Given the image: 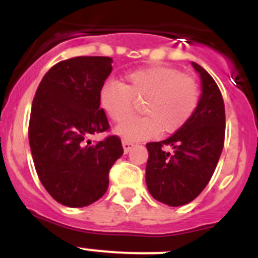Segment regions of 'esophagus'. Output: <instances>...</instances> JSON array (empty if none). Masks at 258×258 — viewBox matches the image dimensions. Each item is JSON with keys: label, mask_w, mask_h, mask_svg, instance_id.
<instances>
[{"label": "esophagus", "mask_w": 258, "mask_h": 258, "mask_svg": "<svg viewBox=\"0 0 258 258\" xmlns=\"http://www.w3.org/2000/svg\"><path fill=\"white\" fill-rule=\"evenodd\" d=\"M122 147H124V152H125V154H127V152L131 151V150L134 147V143L127 142V141H122Z\"/></svg>", "instance_id": "1"}]
</instances>
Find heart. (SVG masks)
Returning <instances> with one entry per match:
<instances>
[{"mask_svg": "<svg viewBox=\"0 0 258 258\" xmlns=\"http://www.w3.org/2000/svg\"><path fill=\"white\" fill-rule=\"evenodd\" d=\"M99 106L112 121L122 122L143 103L145 116L118 125L126 141H142L160 133H174L190 120L200 99L199 85L187 75L165 66L131 72L125 83L106 81L99 89Z\"/></svg>", "mask_w": 258, "mask_h": 258, "instance_id": "obj_1", "label": "heart"}]
</instances>
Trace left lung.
<instances>
[{"label": "left lung", "instance_id": "1", "mask_svg": "<svg viewBox=\"0 0 258 258\" xmlns=\"http://www.w3.org/2000/svg\"><path fill=\"white\" fill-rule=\"evenodd\" d=\"M202 95L195 112L168 140L146 145V183L157 202L169 207L192 202L211 181L225 141V104L213 77L192 61ZM165 148H173L172 153Z\"/></svg>", "mask_w": 258, "mask_h": 258}]
</instances>
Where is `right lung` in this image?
I'll return each instance as SVG.
<instances>
[{"mask_svg": "<svg viewBox=\"0 0 258 258\" xmlns=\"http://www.w3.org/2000/svg\"><path fill=\"white\" fill-rule=\"evenodd\" d=\"M112 71L108 56H76L56 63L37 88L29 118V146L41 183L71 208L90 206L108 188L111 166L121 156L116 136L92 145L109 129L99 89Z\"/></svg>", "mask_w": 258, "mask_h": 258, "instance_id": "add662e5", "label": "right lung"}]
</instances>
